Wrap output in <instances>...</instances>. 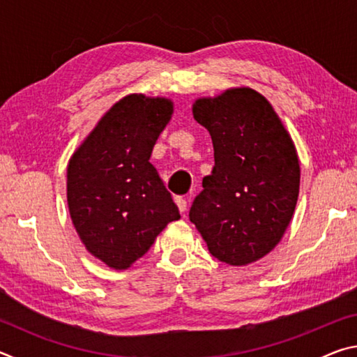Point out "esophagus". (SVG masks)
<instances>
[{"label": "esophagus", "instance_id": "obj_1", "mask_svg": "<svg viewBox=\"0 0 357 357\" xmlns=\"http://www.w3.org/2000/svg\"><path fill=\"white\" fill-rule=\"evenodd\" d=\"M174 202H176V204H178V208H179V211L181 213H185V209H187V200L185 198H183V197H176L174 198Z\"/></svg>", "mask_w": 357, "mask_h": 357}]
</instances>
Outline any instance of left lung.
Instances as JSON below:
<instances>
[{"label":"left lung","mask_w":357,"mask_h":357,"mask_svg":"<svg viewBox=\"0 0 357 357\" xmlns=\"http://www.w3.org/2000/svg\"><path fill=\"white\" fill-rule=\"evenodd\" d=\"M193 118L209 130L213 174L189 219L211 255L233 266L257 261L279 244L299 195V160L274 108L250 88L198 99Z\"/></svg>","instance_id":"8db88e82"}]
</instances>
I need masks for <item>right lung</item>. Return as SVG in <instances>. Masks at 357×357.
Returning <instances> with one entry per match:
<instances>
[{
  "instance_id": "obj_1",
  "label": "right lung",
  "mask_w": 357,
  "mask_h": 357,
  "mask_svg": "<svg viewBox=\"0 0 357 357\" xmlns=\"http://www.w3.org/2000/svg\"><path fill=\"white\" fill-rule=\"evenodd\" d=\"M172 113L167 99L126 96L69 162L70 219L88 252L110 268H129L181 217L149 162Z\"/></svg>"
}]
</instances>
